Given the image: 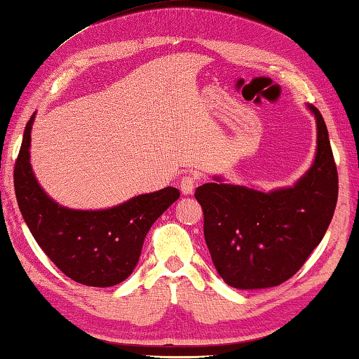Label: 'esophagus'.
Masks as SVG:
<instances>
[{
	"label": "esophagus",
	"instance_id": "esophagus-1",
	"mask_svg": "<svg viewBox=\"0 0 359 359\" xmlns=\"http://www.w3.org/2000/svg\"><path fill=\"white\" fill-rule=\"evenodd\" d=\"M198 183V176L196 173H186L181 176V181H180V187H181V192L186 194V196H189V194L194 192L196 189V186Z\"/></svg>",
	"mask_w": 359,
	"mask_h": 359
}]
</instances>
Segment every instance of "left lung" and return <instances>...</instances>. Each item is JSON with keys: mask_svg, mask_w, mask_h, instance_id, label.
I'll return each instance as SVG.
<instances>
[{"mask_svg": "<svg viewBox=\"0 0 359 359\" xmlns=\"http://www.w3.org/2000/svg\"><path fill=\"white\" fill-rule=\"evenodd\" d=\"M318 146L312 168L292 187L261 192L207 183L196 189L203 235L221 278L238 290L290 280L325 237L337 203L339 176L325 119L313 104Z\"/></svg>", "mask_w": 359, "mask_h": 359, "instance_id": "1", "label": "left lung"}]
</instances>
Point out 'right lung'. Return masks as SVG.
<instances>
[{
	"label": "right lung",
	"instance_id": "right-lung-1",
	"mask_svg": "<svg viewBox=\"0 0 359 359\" xmlns=\"http://www.w3.org/2000/svg\"><path fill=\"white\" fill-rule=\"evenodd\" d=\"M30 117L14 167V189L20 213L36 243L55 266L78 283L107 287L124 281L140 259L144 237L154 221L180 198L168 186L143 194L114 208L69 210L41 189L30 165Z\"/></svg>",
	"mask_w": 359,
	"mask_h": 359
}]
</instances>
